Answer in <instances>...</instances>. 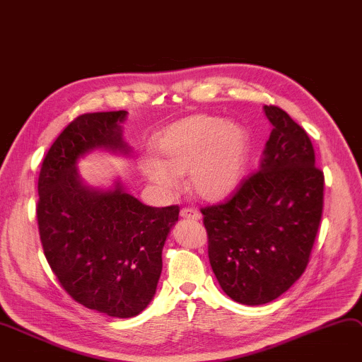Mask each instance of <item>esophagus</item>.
I'll use <instances>...</instances> for the list:
<instances>
[{"mask_svg":"<svg viewBox=\"0 0 362 362\" xmlns=\"http://www.w3.org/2000/svg\"><path fill=\"white\" fill-rule=\"evenodd\" d=\"M180 216L187 220H201V214L194 208H183L180 211Z\"/></svg>","mask_w":362,"mask_h":362,"instance_id":"esophagus-1","label":"esophagus"}]
</instances>
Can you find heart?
Masks as SVG:
<instances>
[{
    "label": "heart",
    "mask_w": 362,
    "mask_h": 362,
    "mask_svg": "<svg viewBox=\"0 0 362 362\" xmlns=\"http://www.w3.org/2000/svg\"><path fill=\"white\" fill-rule=\"evenodd\" d=\"M157 158L142 161V173L163 192L179 186V175L187 173V185L205 201L228 197L243 175L249 138L243 128L218 116L197 115L161 132L154 142Z\"/></svg>",
    "instance_id": "1"
}]
</instances>
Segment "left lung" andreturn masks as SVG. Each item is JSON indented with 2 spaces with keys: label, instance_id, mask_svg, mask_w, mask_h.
<instances>
[{
  "label": "left lung",
  "instance_id": "1",
  "mask_svg": "<svg viewBox=\"0 0 362 362\" xmlns=\"http://www.w3.org/2000/svg\"><path fill=\"white\" fill-rule=\"evenodd\" d=\"M259 170L226 202L202 208L208 257L237 303L267 304L305 271L323 212L325 176L307 132L278 106Z\"/></svg>",
  "mask_w": 362,
  "mask_h": 362
}]
</instances>
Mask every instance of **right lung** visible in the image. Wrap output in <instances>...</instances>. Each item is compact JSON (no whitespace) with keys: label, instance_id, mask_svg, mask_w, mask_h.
<instances>
[{"label":"right lung","instance_id":"right-lung-1","mask_svg":"<svg viewBox=\"0 0 362 362\" xmlns=\"http://www.w3.org/2000/svg\"><path fill=\"white\" fill-rule=\"evenodd\" d=\"M125 110L84 113L59 134L37 180L36 216L45 257L64 290L90 310L134 317L156 294L161 252L179 220L177 205L154 208L113 189L83 183L76 164L95 150L129 153Z\"/></svg>","mask_w":362,"mask_h":362}]
</instances>
